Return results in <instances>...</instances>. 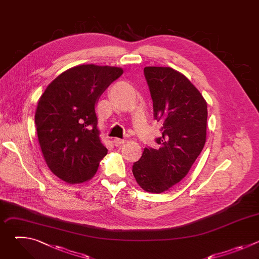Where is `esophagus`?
Segmentation results:
<instances>
[{"label":"esophagus","mask_w":259,"mask_h":259,"mask_svg":"<svg viewBox=\"0 0 259 259\" xmlns=\"http://www.w3.org/2000/svg\"><path fill=\"white\" fill-rule=\"evenodd\" d=\"M125 142H126V140H125V139H121V138H115V140H114V143H115L116 146L122 145V144H124Z\"/></svg>","instance_id":"obj_1"}]
</instances>
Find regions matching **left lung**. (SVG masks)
<instances>
[{"label": "left lung", "instance_id": "8db88e82", "mask_svg": "<svg viewBox=\"0 0 259 259\" xmlns=\"http://www.w3.org/2000/svg\"><path fill=\"white\" fill-rule=\"evenodd\" d=\"M161 124L158 150L145 147L132 172L139 187L161 194L186 177L201 154L207 135V102L181 72L164 66L143 69Z\"/></svg>", "mask_w": 259, "mask_h": 259}]
</instances>
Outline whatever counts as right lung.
Here are the masks:
<instances>
[{"label": "right lung", "instance_id": "add662e5", "mask_svg": "<svg viewBox=\"0 0 259 259\" xmlns=\"http://www.w3.org/2000/svg\"><path fill=\"white\" fill-rule=\"evenodd\" d=\"M123 73L121 67L81 64L55 78L41 95L34 122L45 162L66 183L91 179L107 154L95 104Z\"/></svg>", "mask_w": 259, "mask_h": 259}]
</instances>
